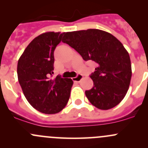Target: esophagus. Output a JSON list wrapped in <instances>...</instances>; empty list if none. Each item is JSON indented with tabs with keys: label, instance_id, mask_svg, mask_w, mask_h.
<instances>
[{
	"label": "esophagus",
	"instance_id": "1",
	"mask_svg": "<svg viewBox=\"0 0 148 148\" xmlns=\"http://www.w3.org/2000/svg\"><path fill=\"white\" fill-rule=\"evenodd\" d=\"M82 78H83V76L82 75V74H78L76 77L72 78V80L74 82H80L82 79Z\"/></svg>",
	"mask_w": 148,
	"mask_h": 148
}]
</instances>
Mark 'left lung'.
<instances>
[{
	"label": "left lung",
	"instance_id": "8db88e82",
	"mask_svg": "<svg viewBox=\"0 0 148 148\" xmlns=\"http://www.w3.org/2000/svg\"><path fill=\"white\" fill-rule=\"evenodd\" d=\"M62 42L75 49L84 61L92 60L97 65L90 75L94 86L85 92L91 104L103 110L120 104L132 77L130 58L122 43L99 29L64 33Z\"/></svg>",
	"mask_w": 148,
	"mask_h": 148
}]
</instances>
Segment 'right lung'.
Segmentation results:
<instances>
[{
    "label": "right lung",
    "instance_id": "1",
    "mask_svg": "<svg viewBox=\"0 0 148 148\" xmlns=\"http://www.w3.org/2000/svg\"><path fill=\"white\" fill-rule=\"evenodd\" d=\"M64 33L46 32L36 37L19 58L17 74L29 104L44 114H56L66 105L73 81L53 74V52Z\"/></svg>",
    "mask_w": 148,
    "mask_h": 148
}]
</instances>
